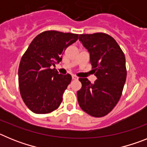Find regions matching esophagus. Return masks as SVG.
<instances>
[{
    "label": "esophagus",
    "instance_id": "34e87169",
    "mask_svg": "<svg viewBox=\"0 0 147 147\" xmlns=\"http://www.w3.org/2000/svg\"><path fill=\"white\" fill-rule=\"evenodd\" d=\"M72 79H73V80H78V77L76 76H75V75H73V76H72Z\"/></svg>",
    "mask_w": 147,
    "mask_h": 147
}]
</instances>
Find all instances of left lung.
Returning <instances> with one entry per match:
<instances>
[{
  "label": "left lung",
  "instance_id": "left-lung-1",
  "mask_svg": "<svg viewBox=\"0 0 147 147\" xmlns=\"http://www.w3.org/2000/svg\"><path fill=\"white\" fill-rule=\"evenodd\" d=\"M79 39L90 53L92 71L97 80L91 84L80 78L78 102L83 111L93 117H103L117 105L127 78L123 51L115 39L105 33L80 34Z\"/></svg>",
  "mask_w": 147,
  "mask_h": 147
}]
</instances>
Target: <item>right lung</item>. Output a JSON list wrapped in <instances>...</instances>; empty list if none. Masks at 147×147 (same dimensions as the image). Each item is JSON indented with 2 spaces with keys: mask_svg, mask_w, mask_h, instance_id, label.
Segmentation results:
<instances>
[{
  "mask_svg": "<svg viewBox=\"0 0 147 147\" xmlns=\"http://www.w3.org/2000/svg\"><path fill=\"white\" fill-rule=\"evenodd\" d=\"M78 37L76 34L45 31L32 40L22 57L18 69L20 95L34 113L47 114L59 107L72 77L68 74H59L51 66L62 60L66 48Z\"/></svg>",
  "mask_w": 147,
  "mask_h": 147,
  "instance_id": "add662e5",
  "label": "right lung"
}]
</instances>
